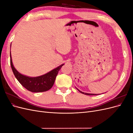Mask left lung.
Wrapping results in <instances>:
<instances>
[{"label": "left lung", "mask_w": 133, "mask_h": 133, "mask_svg": "<svg viewBox=\"0 0 133 133\" xmlns=\"http://www.w3.org/2000/svg\"><path fill=\"white\" fill-rule=\"evenodd\" d=\"M76 89H77V88H76ZM80 92H81V93H82V94H85V95H96V94H88V93H85V92H82V91H80V90H79ZM98 95V94H97Z\"/></svg>", "instance_id": "1"}]
</instances>
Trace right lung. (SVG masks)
I'll return each instance as SVG.
<instances>
[{
	"label": "right lung",
	"instance_id": "add662e5",
	"mask_svg": "<svg viewBox=\"0 0 133 133\" xmlns=\"http://www.w3.org/2000/svg\"><path fill=\"white\" fill-rule=\"evenodd\" d=\"M10 65L15 78L25 89L34 92H44L51 89L54 85L56 76L58 75V71L64 65V64H62L61 65L43 75L34 78L28 77V76L19 73L15 69L13 63H12L10 53Z\"/></svg>",
	"mask_w": 133,
	"mask_h": 133
}]
</instances>
